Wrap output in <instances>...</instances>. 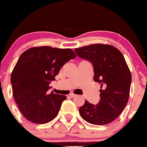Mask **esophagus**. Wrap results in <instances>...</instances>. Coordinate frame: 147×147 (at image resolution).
<instances>
[{
	"label": "esophagus",
	"instance_id": "esophagus-1",
	"mask_svg": "<svg viewBox=\"0 0 147 147\" xmlns=\"http://www.w3.org/2000/svg\"><path fill=\"white\" fill-rule=\"evenodd\" d=\"M69 96H70V97H76L77 96V94H73V93H71L70 94H69Z\"/></svg>",
	"mask_w": 147,
	"mask_h": 147
}]
</instances>
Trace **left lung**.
I'll return each mask as SVG.
<instances>
[{
  "instance_id": "1",
  "label": "left lung",
  "mask_w": 147,
  "mask_h": 147,
  "mask_svg": "<svg viewBox=\"0 0 147 147\" xmlns=\"http://www.w3.org/2000/svg\"><path fill=\"white\" fill-rule=\"evenodd\" d=\"M80 57L94 67V81L101 84L97 105L85 100L79 109L83 119L95 125L111 123L119 117L129 97L131 75L124 56L114 46L93 44L75 49Z\"/></svg>"
}]
</instances>
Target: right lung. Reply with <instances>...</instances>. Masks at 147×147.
<instances>
[{
	"label": "right lung",
	"instance_id": "1",
	"mask_svg": "<svg viewBox=\"0 0 147 147\" xmlns=\"http://www.w3.org/2000/svg\"><path fill=\"white\" fill-rule=\"evenodd\" d=\"M76 57L71 49L50 46L28 49L11 73L13 94L19 109L30 121L45 124L57 117L66 97L47 91L65 63Z\"/></svg>",
	"mask_w": 147,
	"mask_h": 147
}]
</instances>
